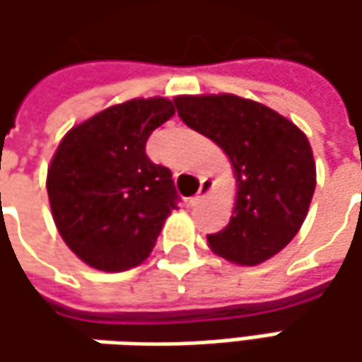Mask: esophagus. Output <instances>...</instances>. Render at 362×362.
Wrapping results in <instances>:
<instances>
[{
  "instance_id": "34e87169",
  "label": "esophagus",
  "mask_w": 362,
  "mask_h": 362,
  "mask_svg": "<svg viewBox=\"0 0 362 362\" xmlns=\"http://www.w3.org/2000/svg\"><path fill=\"white\" fill-rule=\"evenodd\" d=\"M211 189H214V181H211L209 177H203V179H202V187H199V191H197V195H195V197L191 199V203L202 202L203 197H205V195H207V193H209Z\"/></svg>"
}]
</instances>
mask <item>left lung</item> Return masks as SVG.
<instances>
[{
    "label": "left lung",
    "instance_id": "left-lung-1",
    "mask_svg": "<svg viewBox=\"0 0 362 362\" xmlns=\"http://www.w3.org/2000/svg\"><path fill=\"white\" fill-rule=\"evenodd\" d=\"M177 115L230 157L238 195L230 223L207 235L217 256L257 266L302 228L316 187L306 134L268 106L235 94L173 98Z\"/></svg>",
    "mask_w": 362,
    "mask_h": 362
}]
</instances>
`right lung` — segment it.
<instances>
[{"instance_id":"obj_1","label":"right lung","mask_w":362,"mask_h":362,"mask_svg":"<svg viewBox=\"0 0 362 362\" xmlns=\"http://www.w3.org/2000/svg\"><path fill=\"white\" fill-rule=\"evenodd\" d=\"M175 115L167 98L105 108L62 139L48 167L56 228L82 262L103 272L139 266L177 207L171 171L146 157L151 132Z\"/></svg>"}]
</instances>
